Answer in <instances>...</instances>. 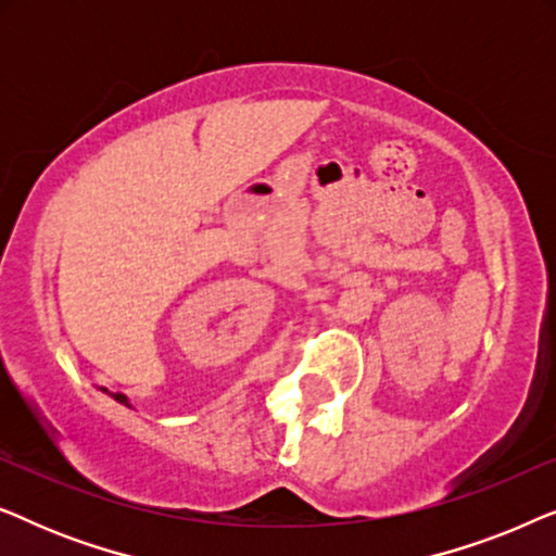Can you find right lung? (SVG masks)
<instances>
[{
  "mask_svg": "<svg viewBox=\"0 0 556 556\" xmlns=\"http://www.w3.org/2000/svg\"><path fill=\"white\" fill-rule=\"evenodd\" d=\"M103 392H109V390H103ZM109 394H111V392H109ZM111 397H113V400H116V402H121V405L131 407V402H128V397H126V394H121V392H116V394H111Z\"/></svg>",
  "mask_w": 556,
  "mask_h": 556,
  "instance_id": "obj_1",
  "label": "right lung"
}]
</instances>
